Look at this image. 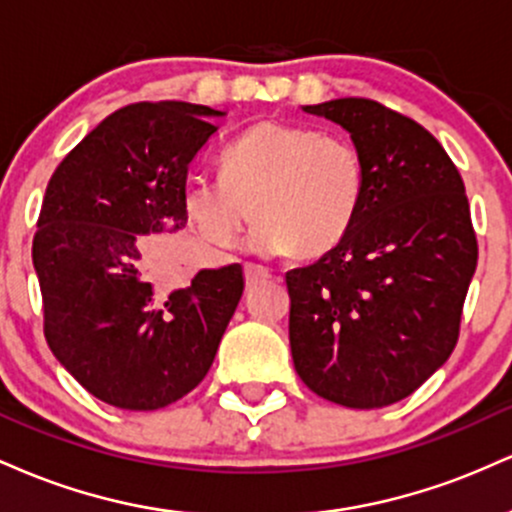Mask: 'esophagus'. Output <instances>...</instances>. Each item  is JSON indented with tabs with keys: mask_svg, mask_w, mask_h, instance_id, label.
<instances>
[{
	"mask_svg": "<svg viewBox=\"0 0 512 512\" xmlns=\"http://www.w3.org/2000/svg\"><path fill=\"white\" fill-rule=\"evenodd\" d=\"M272 272H269L267 267H262V264H252L248 262L245 264V279H248V286H255L260 284V281H267Z\"/></svg>",
	"mask_w": 512,
	"mask_h": 512,
	"instance_id": "34e87169",
	"label": "esophagus"
}]
</instances>
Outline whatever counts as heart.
<instances>
[{"instance_id":"1","label":"heart","mask_w":512,"mask_h":512,"mask_svg":"<svg viewBox=\"0 0 512 512\" xmlns=\"http://www.w3.org/2000/svg\"><path fill=\"white\" fill-rule=\"evenodd\" d=\"M221 178H190L187 221L216 248H231L255 219L248 245L315 257L354 226L366 197V166L354 144L313 127L260 120L221 151Z\"/></svg>"}]
</instances>
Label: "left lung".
I'll list each match as a JSON object with an SVG mask.
<instances>
[{
    "mask_svg": "<svg viewBox=\"0 0 512 512\" xmlns=\"http://www.w3.org/2000/svg\"><path fill=\"white\" fill-rule=\"evenodd\" d=\"M346 129L366 166L354 226L320 260L286 272L296 373L349 409L409 397L448 361L477 269L464 182L431 132L368 101L303 105Z\"/></svg>",
    "mask_w": 512,
    "mask_h": 512,
    "instance_id": "obj_1",
    "label": "left lung"
}]
</instances>
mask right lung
<instances>
[{"label":"right lung","mask_w":512,"mask_h":512,"mask_svg":"<svg viewBox=\"0 0 512 512\" xmlns=\"http://www.w3.org/2000/svg\"><path fill=\"white\" fill-rule=\"evenodd\" d=\"M161 101L115 110L57 166L33 267L45 337L74 380L117 409L154 411L202 383L245 289L240 264L166 289L187 226V168L223 117Z\"/></svg>","instance_id":"right-lung-1"}]
</instances>
